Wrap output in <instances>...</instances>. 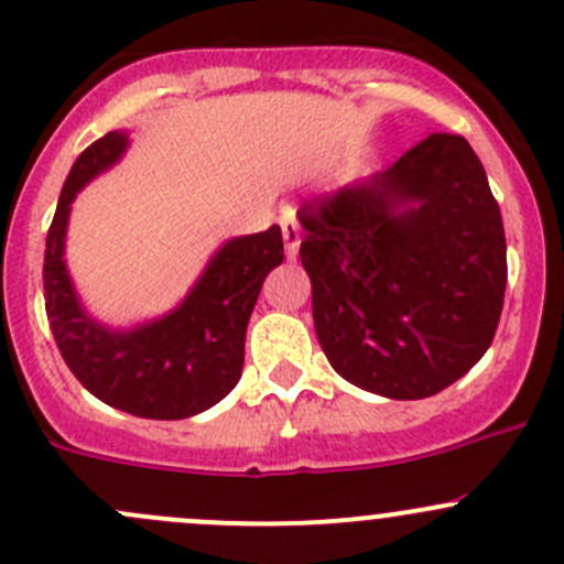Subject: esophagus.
I'll use <instances>...</instances> for the list:
<instances>
[{
	"label": "esophagus",
	"instance_id": "1",
	"mask_svg": "<svg viewBox=\"0 0 564 564\" xmlns=\"http://www.w3.org/2000/svg\"><path fill=\"white\" fill-rule=\"evenodd\" d=\"M281 231H283V248H286V259L294 261L297 259V250H300V224L292 213L283 215L281 218Z\"/></svg>",
	"mask_w": 564,
	"mask_h": 564
}]
</instances>
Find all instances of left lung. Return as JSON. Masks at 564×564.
<instances>
[{"label": "left lung", "mask_w": 564, "mask_h": 564, "mask_svg": "<svg viewBox=\"0 0 564 564\" xmlns=\"http://www.w3.org/2000/svg\"><path fill=\"white\" fill-rule=\"evenodd\" d=\"M314 327L355 388L417 401L491 346L508 283L502 215L464 135L434 133L388 172L300 209Z\"/></svg>", "instance_id": "1"}]
</instances>
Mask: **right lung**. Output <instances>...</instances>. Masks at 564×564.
I'll list each match as a JSON object with an SVG mask.
<instances>
[{"mask_svg":"<svg viewBox=\"0 0 564 564\" xmlns=\"http://www.w3.org/2000/svg\"><path fill=\"white\" fill-rule=\"evenodd\" d=\"M128 147V130H111L67 174L45 237V314L67 368L95 398L135 417L185 420L224 401L240 382L248 318L264 278L283 261L281 226L226 240L163 316L108 327L78 297L65 242L76 196L117 166Z\"/></svg>","mask_w":564,"mask_h":564,"instance_id":"1","label":"right lung"}]
</instances>
